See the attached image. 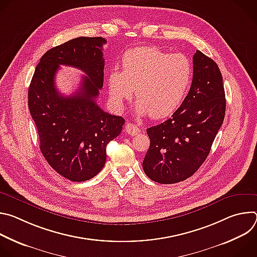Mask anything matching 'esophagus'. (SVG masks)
Listing matches in <instances>:
<instances>
[{"label": "esophagus", "mask_w": 257, "mask_h": 257, "mask_svg": "<svg viewBox=\"0 0 257 257\" xmlns=\"http://www.w3.org/2000/svg\"><path fill=\"white\" fill-rule=\"evenodd\" d=\"M125 129H126V132H127L129 135H132V136H133V135H136L137 133L140 132V129H139L136 125H134L133 123H127Z\"/></svg>", "instance_id": "esophagus-1"}]
</instances>
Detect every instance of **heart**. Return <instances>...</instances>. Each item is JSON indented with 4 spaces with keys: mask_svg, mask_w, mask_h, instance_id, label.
<instances>
[{
    "mask_svg": "<svg viewBox=\"0 0 257 257\" xmlns=\"http://www.w3.org/2000/svg\"><path fill=\"white\" fill-rule=\"evenodd\" d=\"M122 71L108 73L106 85L115 107L135 95V111L153 119L172 116L186 98L193 79V65L183 54H170L157 47H138L122 57Z\"/></svg>",
    "mask_w": 257,
    "mask_h": 257,
    "instance_id": "1",
    "label": "heart"
}]
</instances>
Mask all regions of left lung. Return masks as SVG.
Instances as JSON below:
<instances>
[{
  "mask_svg": "<svg viewBox=\"0 0 257 257\" xmlns=\"http://www.w3.org/2000/svg\"><path fill=\"white\" fill-rule=\"evenodd\" d=\"M225 112L222 73L213 60L196 51L186 98L171 119L146 130L151 139L142 163L146 176L161 184L191 177L206 160Z\"/></svg>",
  "mask_w": 257,
  "mask_h": 257,
  "instance_id": "1",
  "label": "left lung"
}]
</instances>
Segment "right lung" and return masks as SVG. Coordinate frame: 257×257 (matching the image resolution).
<instances>
[{
    "label": "right lung",
    "mask_w": 257,
    "mask_h": 257,
    "mask_svg": "<svg viewBox=\"0 0 257 257\" xmlns=\"http://www.w3.org/2000/svg\"><path fill=\"white\" fill-rule=\"evenodd\" d=\"M103 38L73 39L49 50L34 71L28 107L38 129L41 151L49 165L70 181L96 176L104 166L105 149L122 131L124 118L109 115L95 102L103 85ZM60 64L87 74L81 88L64 97L55 88Z\"/></svg>",
    "instance_id": "add662e5"
}]
</instances>
